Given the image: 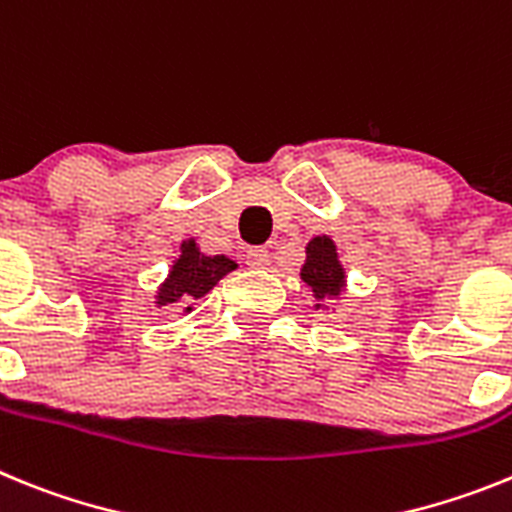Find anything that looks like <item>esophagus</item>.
I'll use <instances>...</instances> for the list:
<instances>
[{
	"label": "esophagus",
	"mask_w": 512,
	"mask_h": 512,
	"mask_svg": "<svg viewBox=\"0 0 512 512\" xmlns=\"http://www.w3.org/2000/svg\"><path fill=\"white\" fill-rule=\"evenodd\" d=\"M247 265H250V268H268L270 252L265 250V247H250V250H247Z\"/></svg>",
	"instance_id": "esophagus-1"
}]
</instances>
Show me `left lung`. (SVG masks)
<instances>
[{"label": "left lung", "instance_id": "left-lung-1", "mask_svg": "<svg viewBox=\"0 0 512 512\" xmlns=\"http://www.w3.org/2000/svg\"><path fill=\"white\" fill-rule=\"evenodd\" d=\"M301 278L306 286H311L317 299H327V296H337L345 283V273L342 265L337 262V252L332 239L314 237L306 247V262L301 268Z\"/></svg>", "mask_w": 512, "mask_h": 512}]
</instances>
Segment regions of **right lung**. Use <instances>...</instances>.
<instances>
[{
	"mask_svg": "<svg viewBox=\"0 0 512 512\" xmlns=\"http://www.w3.org/2000/svg\"><path fill=\"white\" fill-rule=\"evenodd\" d=\"M234 268H237V265H234L229 257H206L198 252L193 239H190V242H182L180 260L172 265L170 278H167V283L159 288L157 304L167 306L177 304V301L188 304V301L193 299H201V296H206V293Z\"/></svg>",
	"mask_w": 512,
	"mask_h": 512,
	"instance_id": "obj_1",
	"label": "right lung"
}]
</instances>
